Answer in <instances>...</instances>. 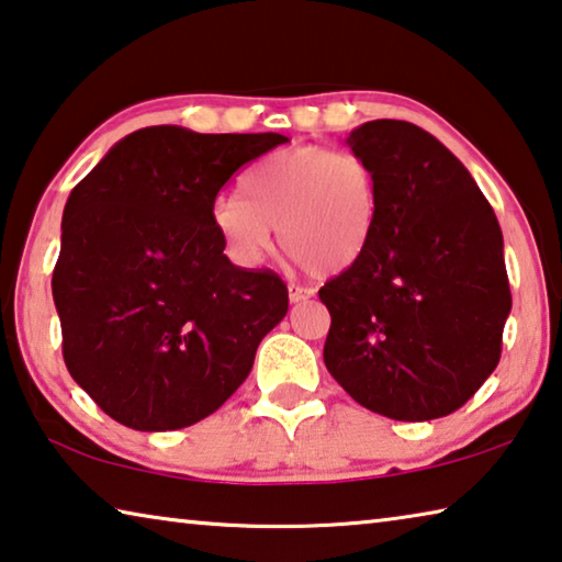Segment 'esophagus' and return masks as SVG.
Masks as SVG:
<instances>
[{
	"label": "esophagus",
	"instance_id": "1",
	"mask_svg": "<svg viewBox=\"0 0 562 562\" xmlns=\"http://www.w3.org/2000/svg\"><path fill=\"white\" fill-rule=\"evenodd\" d=\"M288 292H290V302H305L315 295L313 288H300V284H290Z\"/></svg>",
	"mask_w": 562,
	"mask_h": 562
}]
</instances>
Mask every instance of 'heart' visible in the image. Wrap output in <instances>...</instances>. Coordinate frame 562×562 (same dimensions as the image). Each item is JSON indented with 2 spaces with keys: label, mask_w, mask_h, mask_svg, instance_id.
I'll use <instances>...</instances> for the list:
<instances>
[{
  "label": "heart",
  "mask_w": 562,
  "mask_h": 562,
  "mask_svg": "<svg viewBox=\"0 0 562 562\" xmlns=\"http://www.w3.org/2000/svg\"><path fill=\"white\" fill-rule=\"evenodd\" d=\"M382 212L380 172L355 149L302 145L257 162L239 198L212 202V227L237 265H260L272 229L292 260L315 274H337L368 252Z\"/></svg>",
  "instance_id": "b5f03b06"
}]
</instances>
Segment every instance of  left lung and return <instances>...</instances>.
<instances>
[{"mask_svg": "<svg viewBox=\"0 0 562 562\" xmlns=\"http://www.w3.org/2000/svg\"><path fill=\"white\" fill-rule=\"evenodd\" d=\"M347 145L378 167L375 237L325 282V364L372 413H456L493 375L510 315L503 233L465 165L417 124L372 120Z\"/></svg>", "mask_w": 562, "mask_h": 562, "instance_id": "left-lung-1", "label": "left lung"}]
</instances>
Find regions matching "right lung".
I'll list each match as a JSON object with an SVG mask.
<instances>
[{"label": "right lung", "instance_id": "right-lung-1", "mask_svg": "<svg viewBox=\"0 0 562 562\" xmlns=\"http://www.w3.org/2000/svg\"><path fill=\"white\" fill-rule=\"evenodd\" d=\"M284 135H200L177 124L120 139L61 215L52 297L69 375L112 420L180 430L243 385L288 315L278 274L227 260L217 192Z\"/></svg>", "mask_w": 562, "mask_h": 562}]
</instances>
